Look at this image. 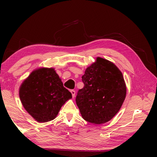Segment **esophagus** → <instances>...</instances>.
<instances>
[{
	"label": "esophagus",
	"instance_id": "esophagus-1",
	"mask_svg": "<svg viewBox=\"0 0 157 157\" xmlns=\"http://www.w3.org/2000/svg\"><path fill=\"white\" fill-rule=\"evenodd\" d=\"M70 92H71V93L73 98H74V96H75V90H71L70 91Z\"/></svg>",
	"mask_w": 157,
	"mask_h": 157
}]
</instances>
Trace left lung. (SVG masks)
I'll return each instance as SVG.
<instances>
[{"label": "left lung", "instance_id": "8db88e82", "mask_svg": "<svg viewBox=\"0 0 157 157\" xmlns=\"http://www.w3.org/2000/svg\"><path fill=\"white\" fill-rule=\"evenodd\" d=\"M82 78L84 86L78 90L75 101L83 119L96 125L110 121L125 98L122 73L114 63L97 57Z\"/></svg>", "mask_w": 157, "mask_h": 157}]
</instances>
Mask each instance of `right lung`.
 <instances>
[{"mask_svg": "<svg viewBox=\"0 0 157 157\" xmlns=\"http://www.w3.org/2000/svg\"><path fill=\"white\" fill-rule=\"evenodd\" d=\"M23 107L40 123L54 119L71 93L63 86L53 68H39L33 71L19 88Z\"/></svg>", "mask_w": 157, "mask_h": 157, "instance_id": "obj_1", "label": "right lung"}]
</instances>
